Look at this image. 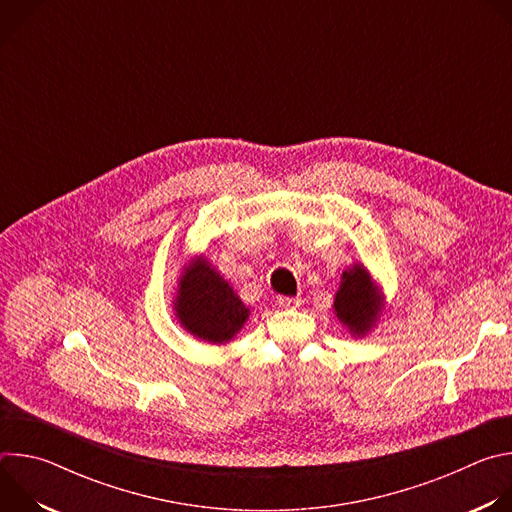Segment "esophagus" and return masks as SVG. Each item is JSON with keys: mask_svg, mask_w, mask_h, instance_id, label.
I'll return each instance as SVG.
<instances>
[{"mask_svg": "<svg viewBox=\"0 0 512 512\" xmlns=\"http://www.w3.org/2000/svg\"><path fill=\"white\" fill-rule=\"evenodd\" d=\"M279 308H285V310H296L302 306V298H289V296H281L277 300Z\"/></svg>", "mask_w": 512, "mask_h": 512, "instance_id": "esophagus-1", "label": "esophagus"}]
</instances>
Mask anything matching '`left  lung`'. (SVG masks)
I'll use <instances>...</instances> for the list:
<instances>
[{
	"instance_id": "8db88e82",
	"label": "left lung",
	"mask_w": 512,
	"mask_h": 512,
	"mask_svg": "<svg viewBox=\"0 0 512 512\" xmlns=\"http://www.w3.org/2000/svg\"><path fill=\"white\" fill-rule=\"evenodd\" d=\"M332 308L342 328L360 340L377 328L389 306L381 283L367 265L354 261L342 271Z\"/></svg>"
}]
</instances>
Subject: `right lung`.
Segmentation results:
<instances>
[{"mask_svg":"<svg viewBox=\"0 0 512 512\" xmlns=\"http://www.w3.org/2000/svg\"><path fill=\"white\" fill-rule=\"evenodd\" d=\"M176 322L196 340L227 344L243 330L251 308L202 253L188 255L172 300Z\"/></svg>","mask_w":512,"mask_h":512,"instance_id":"obj_1","label":"right lung"}]
</instances>
